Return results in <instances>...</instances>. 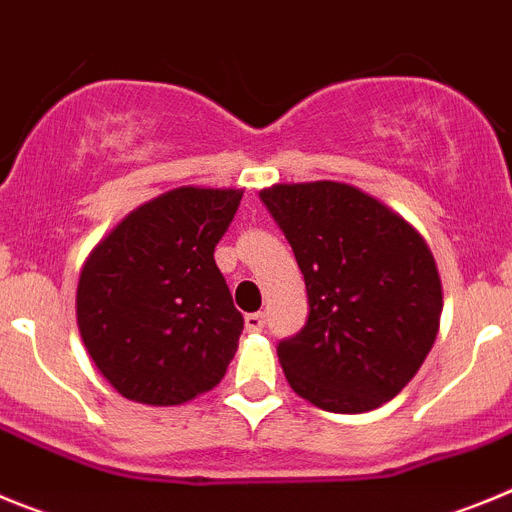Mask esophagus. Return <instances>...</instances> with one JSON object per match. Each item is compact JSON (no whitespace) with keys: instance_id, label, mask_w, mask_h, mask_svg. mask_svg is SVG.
<instances>
[{"instance_id":"obj_1","label":"esophagus","mask_w":512,"mask_h":512,"mask_svg":"<svg viewBox=\"0 0 512 512\" xmlns=\"http://www.w3.org/2000/svg\"><path fill=\"white\" fill-rule=\"evenodd\" d=\"M246 330L248 333H261L264 330V312H251V315H246Z\"/></svg>"}]
</instances>
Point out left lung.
Wrapping results in <instances>:
<instances>
[{"instance_id":"1","label":"left lung","mask_w":512,"mask_h":512,"mask_svg":"<svg viewBox=\"0 0 512 512\" xmlns=\"http://www.w3.org/2000/svg\"><path fill=\"white\" fill-rule=\"evenodd\" d=\"M307 287L300 333L277 343L289 387L328 413H366L415 377L441 320V279L418 230L338 182L259 194Z\"/></svg>"}]
</instances>
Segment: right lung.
Wrapping results in <instances>:
<instances>
[{
	"label": "right lung",
	"instance_id": "obj_1",
	"mask_svg": "<svg viewBox=\"0 0 512 512\" xmlns=\"http://www.w3.org/2000/svg\"><path fill=\"white\" fill-rule=\"evenodd\" d=\"M241 197L200 187L161 194L130 212L84 264L81 341L122 397L182 405L225 377L243 315L212 253Z\"/></svg>",
	"mask_w": 512,
	"mask_h": 512
}]
</instances>
